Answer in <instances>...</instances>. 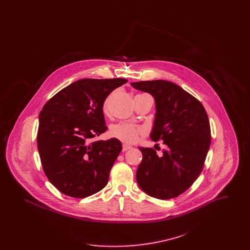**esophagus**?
Returning <instances> with one entry per match:
<instances>
[{"label":"esophagus","mask_w":250,"mask_h":250,"mask_svg":"<svg viewBox=\"0 0 250 250\" xmlns=\"http://www.w3.org/2000/svg\"><path fill=\"white\" fill-rule=\"evenodd\" d=\"M131 146L129 145H126V144H124L123 145V152H125V151H127V150H129L130 149Z\"/></svg>","instance_id":"obj_1"}]
</instances>
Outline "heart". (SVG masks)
I'll use <instances>...</instances> for the list:
<instances>
[{"mask_svg":"<svg viewBox=\"0 0 250 250\" xmlns=\"http://www.w3.org/2000/svg\"><path fill=\"white\" fill-rule=\"evenodd\" d=\"M139 95H148L146 94H142ZM104 111L107 112V103L104 104ZM143 134V129L140 126L134 125L128 123H121L118 125H115L110 129V135L116 139L120 140L121 142L125 143H136L140 137Z\"/></svg>","mask_w":250,"mask_h":250,"instance_id":"heart-1","label":"heart"}]
</instances>
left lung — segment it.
Listing matches in <instances>:
<instances>
[{
	"label": "left lung",
	"instance_id": "left-lung-1",
	"mask_svg": "<svg viewBox=\"0 0 250 250\" xmlns=\"http://www.w3.org/2000/svg\"><path fill=\"white\" fill-rule=\"evenodd\" d=\"M138 90L155 97L156 106L151 139L162 141L166 150L139 147L143 160L137 182L145 193L160 200L178 197L201 174L211 144V128L201 101L167 81L132 83Z\"/></svg>",
	"mask_w": 250,
	"mask_h": 250
}]
</instances>
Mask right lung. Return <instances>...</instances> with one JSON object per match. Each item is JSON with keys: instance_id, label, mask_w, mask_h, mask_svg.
<instances>
[{"instance_id": "add662e5", "label": "right lung", "mask_w": 250, "mask_h": 250, "mask_svg": "<svg viewBox=\"0 0 250 250\" xmlns=\"http://www.w3.org/2000/svg\"><path fill=\"white\" fill-rule=\"evenodd\" d=\"M125 79H83L53 95L39 114L37 148L48 181L62 194L83 199L103 189L122 143L93 139L107 130L103 104Z\"/></svg>"}]
</instances>
